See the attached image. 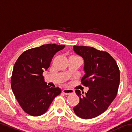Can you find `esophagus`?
Wrapping results in <instances>:
<instances>
[{
  "instance_id": "esophagus-1",
  "label": "esophagus",
  "mask_w": 132,
  "mask_h": 132,
  "mask_svg": "<svg viewBox=\"0 0 132 132\" xmlns=\"http://www.w3.org/2000/svg\"><path fill=\"white\" fill-rule=\"evenodd\" d=\"M63 93H64L65 95H70L71 94L75 93V91L73 90H70V89H64L62 91Z\"/></svg>"
}]
</instances>
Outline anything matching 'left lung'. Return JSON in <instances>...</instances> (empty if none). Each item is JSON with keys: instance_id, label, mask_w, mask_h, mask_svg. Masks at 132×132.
<instances>
[{"instance_id": "left-lung-1", "label": "left lung", "mask_w": 132, "mask_h": 132, "mask_svg": "<svg viewBox=\"0 0 132 132\" xmlns=\"http://www.w3.org/2000/svg\"><path fill=\"white\" fill-rule=\"evenodd\" d=\"M73 51L84 59L85 75L82 84L88 87L87 93H76L80 102L73 108L82 119H91L104 112L117 94L120 72L114 59L106 52L86 46H74Z\"/></svg>"}]
</instances>
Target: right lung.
<instances>
[{"label":"right lung","mask_w":132,"mask_h":132,"mask_svg":"<svg viewBox=\"0 0 132 132\" xmlns=\"http://www.w3.org/2000/svg\"><path fill=\"white\" fill-rule=\"evenodd\" d=\"M64 46L49 44L30 49L15 63L11 87L20 105L28 114L34 117L44 114L61 93L60 88L48 86L42 73L50 67L55 53Z\"/></svg>","instance_id":"right-lung-1"}]
</instances>
